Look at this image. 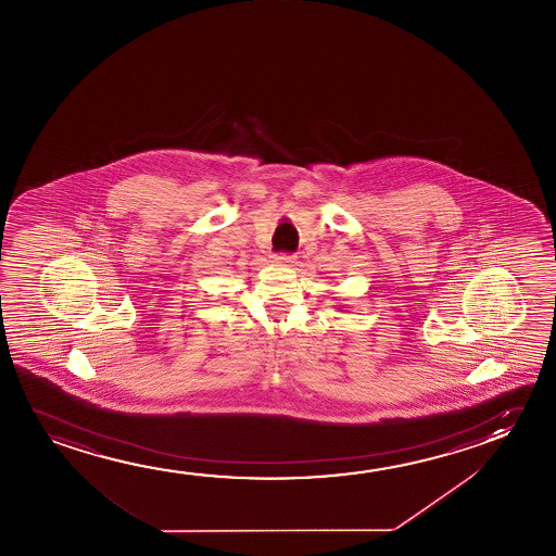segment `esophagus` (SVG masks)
I'll return each mask as SVG.
<instances>
[{"instance_id":"obj_1","label":"esophagus","mask_w":556,"mask_h":556,"mask_svg":"<svg viewBox=\"0 0 556 556\" xmlns=\"http://www.w3.org/2000/svg\"><path fill=\"white\" fill-rule=\"evenodd\" d=\"M274 262L279 265H294L296 264V256H292V254H277L274 257Z\"/></svg>"}]
</instances>
